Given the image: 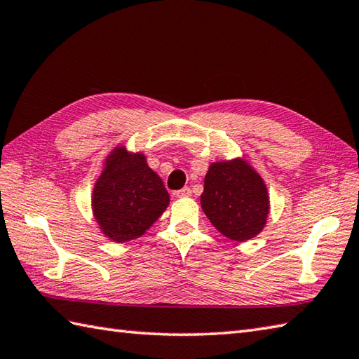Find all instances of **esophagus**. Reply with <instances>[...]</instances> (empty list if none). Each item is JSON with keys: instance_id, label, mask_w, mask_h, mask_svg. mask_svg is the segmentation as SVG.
<instances>
[{"instance_id": "obj_1", "label": "esophagus", "mask_w": 359, "mask_h": 359, "mask_svg": "<svg viewBox=\"0 0 359 359\" xmlns=\"http://www.w3.org/2000/svg\"><path fill=\"white\" fill-rule=\"evenodd\" d=\"M174 196L175 197H188V196H191V188L184 187L182 189H179V191H175Z\"/></svg>"}]
</instances>
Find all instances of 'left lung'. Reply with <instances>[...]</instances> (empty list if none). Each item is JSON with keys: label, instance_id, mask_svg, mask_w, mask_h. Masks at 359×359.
<instances>
[{"label": "left lung", "instance_id": "8db88e82", "mask_svg": "<svg viewBox=\"0 0 359 359\" xmlns=\"http://www.w3.org/2000/svg\"><path fill=\"white\" fill-rule=\"evenodd\" d=\"M201 203L217 231L238 242L262 231L270 208L261 175L239 158L210 166Z\"/></svg>", "mask_w": 359, "mask_h": 359}]
</instances>
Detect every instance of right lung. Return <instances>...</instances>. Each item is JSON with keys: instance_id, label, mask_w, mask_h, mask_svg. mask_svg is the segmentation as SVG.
Returning a JSON list of instances; mask_svg holds the SVG:
<instances>
[{"instance_id": "1", "label": "right lung", "mask_w": 359, "mask_h": 359, "mask_svg": "<svg viewBox=\"0 0 359 359\" xmlns=\"http://www.w3.org/2000/svg\"><path fill=\"white\" fill-rule=\"evenodd\" d=\"M170 194L143 154L117 147L94 187L93 208L103 234L114 242L140 238L162 216Z\"/></svg>"}]
</instances>
